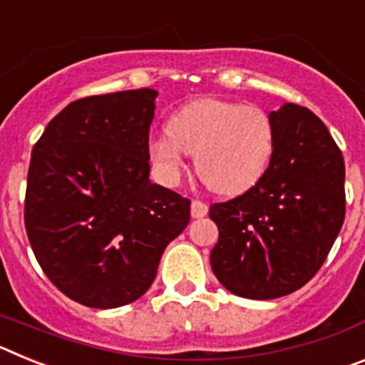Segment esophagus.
Listing matches in <instances>:
<instances>
[{"instance_id":"obj_1","label":"esophagus","mask_w":365,"mask_h":365,"mask_svg":"<svg viewBox=\"0 0 365 365\" xmlns=\"http://www.w3.org/2000/svg\"><path fill=\"white\" fill-rule=\"evenodd\" d=\"M208 214V206L205 205L202 201H192V217L199 219V217H205V215Z\"/></svg>"}]
</instances>
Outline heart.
Segmentation results:
<instances>
[{
    "instance_id": "1",
    "label": "heart",
    "mask_w": 365,
    "mask_h": 365,
    "mask_svg": "<svg viewBox=\"0 0 365 365\" xmlns=\"http://www.w3.org/2000/svg\"><path fill=\"white\" fill-rule=\"evenodd\" d=\"M276 131L256 106L201 98L170 117L166 135L155 137L148 153L160 182L173 186L185 170V153L193 155L195 172L219 195L252 188L274 155Z\"/></svg>"
}]
</instances>
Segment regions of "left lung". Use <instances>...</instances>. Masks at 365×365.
<instances>
[{"label":"left lung","instance_id":"left-lung-1","mask_svg":"<svg viewBox=\"0 0 365 365\" xmlns=\"http://www.w3.org/2000/svg\"><path fill=\"white\" fill-rule=\"evenodd\" d=\"M276 146L250 190L210 206L219 240L215 278L235 296L274 299L302 289L324 265L346 217V166L324 122L283 104L269 115Z\"/></svg>","mask_w":365,"mask_h":365}]
</instances>
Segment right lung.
<instances>
[{"label":"right lung","instance_id":"obj_1","mask_svg":"<svg viewBox=\"0 0 365 365\" xmlns=\"http://www.w3.org/2000/svg\"><path fill=\"white\" fill-rule=\"evenodd\" d=\"M155 89L74 100L31 155L25 228L54 285L86 307L138 299L164 248L190 221V199L150 180Z\"/></svg>","mask_w":365,"mask_h":365}]
</instances>
